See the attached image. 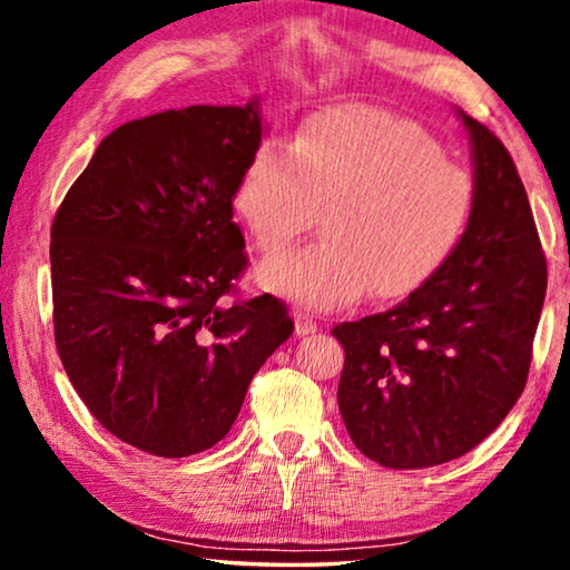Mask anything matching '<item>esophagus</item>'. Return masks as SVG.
<instances>
[{"mask_svg": "<svg viewBox=\"0 0 570 570\" xmlns=\"http://www.w3.org/2000/svg\"><path fill=\"white\" fill-rule=\"evenodd\" d=\"M294 322H296V334L298 336H308V334H314L316 330H320L312 316H306V314H296Z\"/></svg>", "mask_w": 570, "mask_h": 570, "instance_id": "1", "label": "esophagus"}]
</instances>
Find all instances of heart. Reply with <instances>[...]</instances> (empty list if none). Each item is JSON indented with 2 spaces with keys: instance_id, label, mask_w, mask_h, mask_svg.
Listing matches in <instances>:
<instances>
[{
  "instance_id": "b5f03b06",
  "label": "heart",
  "mask_w": 570,
  "mask_h": 570,
  "mask_svg": "<svg viewBox=\"0 0 570 570\" xmlns=\"http://www.w3.org/2000/svg\"><path fill=\"white\" fill-rule=\"evenodd\" d=\"M478 186L417 122L366 105L308 118L292 148L262 146L234 208L254 244L282 250L324 210V244L274 254L258 282L308 308L352 304L370 288L400 298L435 276L472 224Z\"/></svg>"
}]
</instances>
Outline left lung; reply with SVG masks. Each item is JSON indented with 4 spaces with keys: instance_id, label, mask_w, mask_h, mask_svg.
I'll list each match as a JSON object with an SVG mask.
<instances>
[{
    "instance_id": "obj_1",
    "label": "left lung",
    "mask_w": 570,
    "mask_h": 570,
    "mask_svg": "<svg viewBox=\"0 0 570 570\" xmlns=\"http://www.w3.org/2000/svg\"><path fill=\"white\" fill-rule=\"evenodd\" d=\"M478 204L455 254L387 312L336 324L340 412L366 458L392 470L480 445L525 387L548 268L515 163L458 108Z\"/></svg>"
}]
</instances>
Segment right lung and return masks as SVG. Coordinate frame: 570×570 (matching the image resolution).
Returning a JSON list of instances; mask_svg holds the SVG:
<instances>
[{
	"label": "right lung",
	"mask_w": 570,
	"mask_h": 570,
	"mask_svg": "<svg viewBox=\"0 0 570 570\" xmlns=\"http://www.w3.org/2000/svg\"><path fill=\"white\" fill-rule=\"evenodd\" d=\"M262 98L120 125L52 224L55 342L105 430L158 458L214 448L294 332L272 294L226 304L246 266L234 193L264 138Z\"/></svg>",
	"instance_id": "1"
}]
</instances>
